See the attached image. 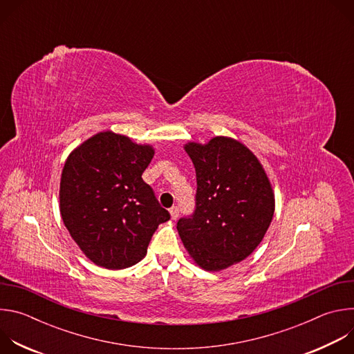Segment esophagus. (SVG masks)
<instances>
[{"instance_id": "obj_1", "label": "esophagus", "mask_w": 354, "mask_h": 354, "mask_svg": "<svg viewBox=\"0 0 354 354\" xmlns=\"http://www.w3.org/2000/svg\"><path fill=\"white\" fill-rule=\"evenodd\" d=\"M169 213H171V218L172 220H176L179 217V207L178 206H174L169 209Z\"/></svg>"}]
</instances>
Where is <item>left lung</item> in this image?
<instances>
[{
	"mask_svg": "<svg viewBox=\"0 0 354 354\" xmlns=\"http://www.w3.org/2000/svg\"><path fill=\"white\" fill-rule=\"evenodd\" d=\"M185 151L196 169V209L176 228L194 263L218 272L263 239L274 214L273 189L259 160L234 138L187 142Z\"/></svg>",
	"mask_w": 354,
	"mask_h": 354,
	"instance_id": "obj_1",
	"label": "left lung"
}]
</instances>
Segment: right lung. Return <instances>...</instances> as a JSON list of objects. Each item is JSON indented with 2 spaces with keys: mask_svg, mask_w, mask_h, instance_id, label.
Instances as JSON below:
<instances>
[{
  "mask_svg": "<svg viewBox=\"0 0 354 354\" xmlns=\"http://www.w3.org/2000/svg\"><path fill=\"white\" fill-rule=\"evenodd\" d=\"M154 148L113 131L97 133L68 156L60 213L85 257L106 269L140 262L161 223L171 218L141 175Z\"/></svg>",
  "mask_w": 354,
  "mask_h": 354,
  "instance_id": "add662e5",
  "label": "right lung"
}]
</instances>
